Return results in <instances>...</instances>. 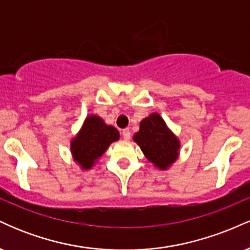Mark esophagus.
<instances>
[{
  "label": "esophagus",
  "mask_w": 250,
  "mask_h": 250,
  "mask_svg": "<svg viewBox=\"0 0 250 250\" xmlns=\"http://www.w3.org/2000/svg\"><path fill=\"white\" fill-rule=\"evenodd\" d=\"M130 130H129V129H123L122 130V136H123V139L125 140H129L130 139Z\"/></svg>",
  "instance_id": "1"
}]
</instances>
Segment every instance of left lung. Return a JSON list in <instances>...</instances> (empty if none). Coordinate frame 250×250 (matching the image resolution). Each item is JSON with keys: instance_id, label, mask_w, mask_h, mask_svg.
Masks as SVG:
<instances>
[{"instance_id": "left-lung-1", "label": "left lung", "mask_w": 250, "mask_h": 250, "mask_svg": "<svg viewBox=\"0 0 250 250\" xmlns=\"http://www.w3.org/2000/svg\"><path fill=\"white\" fill-rule=\"evenodd\" d=\"M134 141L155 167L166 170L179 156L180 141L157 113L150 114L140 123V130L134 135Z\"/></svg>"}]
</instances>
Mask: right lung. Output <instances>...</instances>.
Returning a JSON list of instances; mask_svg holds the SVG:
<instances>
[{"mask_svg":"<svg viewBox=\"0 0 250 250\" xmlns=\"http://www.w3.org/2000/svg\"><path fill=\"white\" fill-rule=\"evenodd\" d=\"M119 137V130L113 125H105L101 117L88 116L81 130L71 140L70 149L74 160L82 169H90L110 143L117 141Z\"/></svg>","mask_w":250,"mask_h":250,"instance_id":"right-lung-1","label":"right lung"}]
</instances>
